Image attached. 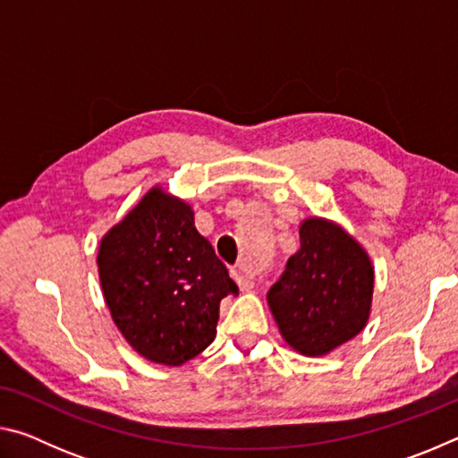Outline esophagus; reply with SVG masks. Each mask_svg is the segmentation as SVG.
<instances>
[{
	"label": "esophagus",
	"instance_id": "1",
	"mask_svg": "<svg viewBox=\"0 0 458 458\" xmlns=\"http://www.w3.org/2000/svg\"><path fill=\"white\" fill-rule=\"evenodd\" d=\"M232 278H234L236 281V284H238V289L240 291H250V289H254V281L250 276H246L242 270H232Z\"/></svg>",
	"mask_w": 458,
	"mask_h": 458
}]
</instances>
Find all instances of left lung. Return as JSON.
Wrapping results in <instances>:
<instances>
[{"label":"left lung","mask_w":458,"mask_h":458,"mask_svg":"<svg viewBox=\"0 0 458 458\" xmlns=\"http://www.w3.org/2000/svg\"><path fill=\"white\" fill-rule=\"evenodd\" d=\"M301 248L267 294L283 339L315 358L366 327L374 294V267L347 232L325 218L299 228Z\"/></svg>","instance_id":"8db88e82"}]
</instances>
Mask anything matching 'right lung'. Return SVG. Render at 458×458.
<instances>
[{"mask_svg": "<svg viewBox=\"0 0 458 458\" xmlns=\"http://www.w3.org/2000/svg\"><path fill=\"white\" fill-rule=\"evenodd\" d=\"M98 278L123 337L145 360L182 366L216 337L238 286L183 199L151 188L98 246Z\"/></svg>", "mask_w": 458, "mask_h": 458, "instance_id": "add662e5", "label": "right lung"}]
</instances>
